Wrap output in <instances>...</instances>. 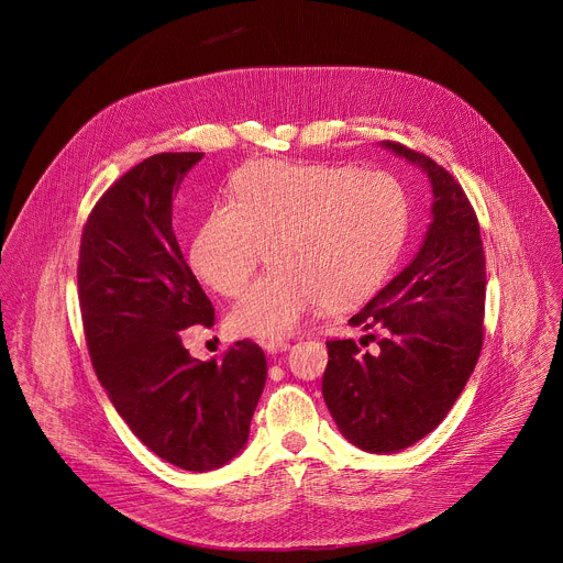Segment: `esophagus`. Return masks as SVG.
<instances>
[{"mask_svg": "<svg viewBox=\"0 0 563 563\" xmlns=\"http://www.w3.org/2000/svg\"><path fill=\"white\" fill-rule=\"evenodd\" d=\"M263 347L269 352V354H276V352H283L289 347V341L285 339H269V341H263Z\"/></svg>", "mask_w": 563, "mask_h": 563, "instance_id": "34e87169", "label": "esophagus"}]
</instances>
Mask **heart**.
Here are the masks:
<instances>
[{"label": "heart", "instance_id": "1", "mask_svg": "<svg viewBox=\"0 0 563 563\" xmlns=\"http://www.w3.org/2000/svg\"><path fill=\"white\" fill-rule=\"evenodd\" d=\"M408 194L378 169L263 159L238 174L231 205L200 222L189 261L222 296H238L269 252L274 269L229 316L240 336L278 339L320 305L352 307L372 296L406 243Z\"/></svg>", "mask_w": 563, "mask_h": 563}]
</instances>
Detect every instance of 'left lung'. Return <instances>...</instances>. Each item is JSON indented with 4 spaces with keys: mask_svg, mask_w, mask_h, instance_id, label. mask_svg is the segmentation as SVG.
<instances>
[{
    "mask_svg": "<svg viewBox=\"0 0 563 563\" xmlns=\"http://www.w3.org/2000/svg\"><path fill=\"white\" fill-rule=\"evenodd\" d=\"M432 183V224L417 258L350 325L378 330L376 354L354 339L328 341L325 404L365 452H398L430 434L452 410L484 347L486 254L463 187L426 153L383 142Z\"/></svg>",
    "mask_w": 563,
    "mask_h": 563,
    "instance_id": "8db88e82",
    "label": "left lung"
}]
</instances>
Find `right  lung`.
<instances>
[{
	"instance_id": "obj_1",
	"label": "right lung",
	"mask_w": 563,
	"mask_h": 563,
	"mask_svg": "<svg viewBox=\"0 0 563 563\" xmlns=\"http://www.w3.org/2000/svg\"><path fill=\"white\" fill-rule=\"evenodd\" d=\"M202 153H157L115 180L79 240L77 296L98 380L159 459L207 472L245 448L267 378L265 352L233 343L198 361L183 332L213 325V305L174 233L172 202Z\"/></svg>"
}]
</instances>
